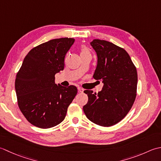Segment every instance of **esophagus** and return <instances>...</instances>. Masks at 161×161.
Instances as JSON below:
<instances>
[{
    "instance_id": "esophagus-1",
    "label": "esophagus",
    "mask_w": 161,
    "mask_h": 161,
    "mask_svg": "<svg viewBox=\"0 0 161 161\" xmlns=\"http://www.w3.org/2000/svg\"><path fill=\"white\" fill-rule=\"evenodd\" d=\"M78 92H83V91H84L83 88H81L80 87H78Z\"/></svg>"
}]
</instances>
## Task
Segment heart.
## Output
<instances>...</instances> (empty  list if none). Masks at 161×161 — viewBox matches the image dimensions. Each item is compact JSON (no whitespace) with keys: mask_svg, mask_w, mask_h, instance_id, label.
<instances>
[{"mask_svg":"<svg viewBox=\"0 0 161 161\" xmlns=\"http://www.w3.org/2000/svg\"><path fill=\"white\" fill-rule=\"evenodd\" d=\"M87 53H90V51L89 50H88L87 48L86 47H83L81 48V53H80V55L81 54H87Z\"/></svg>","mask_w":161,"mask_h":161,"instance_id":"obj_1","label":"heart"}]
</instances>
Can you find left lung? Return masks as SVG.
Wrapping results in <instances>:
<instances>
[{
  "instance_id": "left-lung-1",
  "label": "left lung",
  "mask_w": 161,
  "mask_h": 161,
  "mask_svg": "<svg viewBox=\"0 0 161 161\" xmlns=\"http://www.w3.org/2000/svg\"><path fill=\"white\" fill-rule=\"evenodd\" d=\"M90 44L97 55L93 78L103 83L98 94L85 90L88 101L83 106L85 115L101 126H113L123 119L135 101L136 67L124 48L106 40L94 39Z\"/></svg>"
}]
</instances>
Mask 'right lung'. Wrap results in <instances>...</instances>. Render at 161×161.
<instances>
[{"label": "right lung", "instance_id": "obj_1", "mask_svg": "<svg viewBox=\"0 0 161 161\" xmlns=\"http://www.w3.org/2000/svg\"><path fill=\"white\" fill-rule=\"evenodd\" d=\"M73 38L54 39L29 51L16 74L18 106L29 122L41 129L57 126L77 94L74 85L55 84V75L64 69V58Z\"/></svg>", "mask_w": 161, "mask_h": 161}]
</instances>
